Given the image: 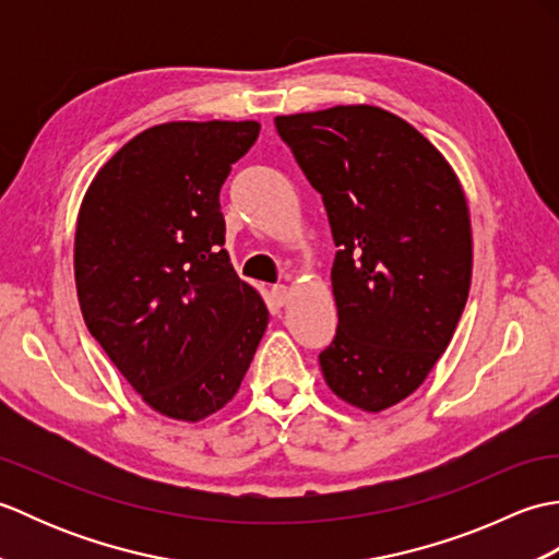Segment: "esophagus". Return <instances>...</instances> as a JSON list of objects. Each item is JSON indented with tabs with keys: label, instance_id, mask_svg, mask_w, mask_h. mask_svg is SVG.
I'll return each mask as SVG.
<instances>
[{
	"label": "esophagus",
	"instance_id": "esophagus-1",
	"mask_svg": "<svg viewBox=\"0 0 559 559\" xmlns=\"http://www.w3.org/2000/svg\"><path fill=\"white\" fill-rule=\"evenodd\" d=\"M271 298H273V302H276L278 307H283V305L288 302V298H290V290L286 286H273L271 288Z\"/></svg>",
	"mask_w": 559,
	"mask_h": 559
}]
</instances>
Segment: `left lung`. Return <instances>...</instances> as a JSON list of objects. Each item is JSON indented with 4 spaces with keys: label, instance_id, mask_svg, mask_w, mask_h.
<instances>
[{
    "label": "left lung",
    "instance_id": "1",
    "mask_svg": "<svg viewBox=\"0 0 559 559\" xmlns=\"http://www.w3.org/2000/svg\"><path fill=\"white\" fill-rule=\"evenodd\" d=\"M273 122L322 194L338 247L331 266L338 329L319 365L341 401L382 413L425 382L466 307V194L418 129L374 105Z\"/></svg>",
    "mask_w": 559,
    "mask_h": 559
}]
</instances>
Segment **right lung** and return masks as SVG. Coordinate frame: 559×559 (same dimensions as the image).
<instances>
[{"label":"right lung","mask_w":559,"mask_h":559,"mask_svg":"<svg viewBox=\"0 0 559 559\" xmlns=\"http://www.w3.org/2000/svg\"><path fill=\"white\" fill-rule=\"evenodd\" d=\"M261 124L165 122L93 177L74 235L91 336L146 406L199 423L228 406L269 310L225 252L221 187Z\"/></svg>","instance_id":"right-lung-1"}]
</instances>
